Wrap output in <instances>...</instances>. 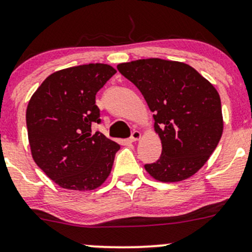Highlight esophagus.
<instances>
[{
    "mask_svg": "<svg viewBox=\"0 0 252 252\" xmlns=\"http://www.w3.org/2000/svg\"><path fill=\"white\" fill-rule=\"evenodd\" d=\"M140 138H141V133H140V131H139V130H134L129 140H130L131 142H135V141L140 140Z\"/></svg>",
    "mask_w": 252,
    "mask_h": 252,
    "instance_id": "obj_1",
    "label": "esophagus"
}]
</instances>
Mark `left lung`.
<instances>
[{
	"label": "left lung",
	"mask_w": 252,
	"mask_h": 252,
	"mask_svg": "<svg viewBox=\"0 0 252 252\" xmlns=\"http://www.w3.org/2000/svg\"><path fill=\"white\" fill-rule=\"evenodd\" d=\"M154 112L161 157L145 164L158 182H182L207 162L223 133L220 97L197 70L177 61L147 58L117 65Z\"/></svg>",
	"instance_id": "8db88e82"
}]
</instances>
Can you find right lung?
<instances>
[{"label":"right lung","mask_w":252,"mask_h":252,"mask_svg":"<svg viewBox=\"0 0 252 252\" xmlns=\"http://www.w3.org/2000/svg\"><path fill=\"white\" fill-rule=\"evenodd\" d=\"M117 70L90 63L57 70L32 94L27 107L32 156L63 189L88 191L105 183L112 171L117 142L96 131L100 123L96 93Z\"/></svg>","instance_id":"obj_1"}]
</instances>
